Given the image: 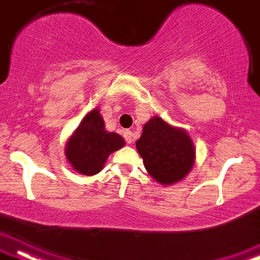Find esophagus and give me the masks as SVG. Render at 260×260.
I'll return each mask as SVG.
<instances>
[{
    "label": "esophagus",
    "mask_w": 260,
    "mask_h": 260,
    "mask_svg": "<svg viewBox=\"0 0 260 260\" xmlns=\"http://www.w3.org/2000/svg\"><path fill=\"white\" fill-rule=\"evenodd\" d=\"M124 139H125V141H126L127 143H133V141H134V139H133V131H130V130H126V131H124Z\"/></svg>",
    "instance_id": "1"
}]
</instances>
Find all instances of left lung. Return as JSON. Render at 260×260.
Masks as SVG:
<instances>
[{
	"label": "left lung",
	"instance_id": "1",
	"mask_svg": "<svg viewBox=\"0 0 260 260\" xmlns=\"http://www.w3.org/2000/svg\"><path fill=\"white\" fill-rule=\"evenodd\" d=\"M147 172L162 185H172L185 178L195 162V148L189 134L154 115L143 125L136 141Z\"/></svg>",
	"mask_w": 260,
	"mask_h": 260
}]
</instances>
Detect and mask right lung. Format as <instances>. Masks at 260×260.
I'll use <instances>...</instances> for the list:
<instances>
[{
    "label": "right lung",
    "mask_w": 260,
    "mask_h": 260,
    "mask_svg": "<svg viewBox=\"0 0 260 260\" xmlns=\"http://www.w3.org/2000/svg\"><path fill=\"white\" fill-rule=\"evenodd\" d=\"M124 146L123 137L105 129V120L100 110L95 107L83 118L70 136L65 147V155L78 174L94 176L104 169L108 156Z\"/></svg>",
    "instance_id": "1"
}]
</instances>
